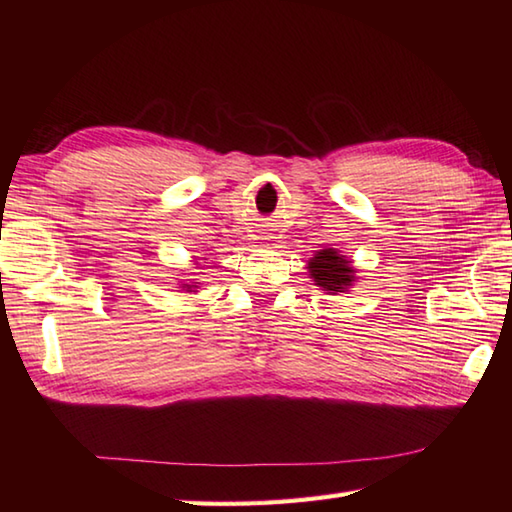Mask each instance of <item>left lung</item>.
<instances>
[{
    "label": "left lung",
    "instance_id": "obj_1",
    "mask_svg": "<svg viewBox=\"0 0 512 512\" xmlns=\"http://www.w3.org/2000/svg\"><path fill=\"white\" fill-rule=\"evenodd\" d=\"M308 273L325 295H339L347 292L356 281V268L352 266L341 250L336 248H323L314 253L308 262Z\"/></svg>",
    "mask_w": 512,
    "mask_h": 512
}]
</instances>
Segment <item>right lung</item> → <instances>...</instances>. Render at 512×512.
Returning <instances> with one entry per match:
<instances>
[{"mask_svg": "<svg viewBox=\"0 0 512 512\" xmlns=\"http://www.w3.org/2000/svg\"><path fill=\"white\" fill-rule=\"evenodd\" d=\"M195 266H200V264H195ZM180 288L187 290V292H198V281H195V279H182L180 281Z\"/></svg>", "mask_w": 512, "mask_h": 512, "instance_id": "obj_1", "label": "right lung"}]
</instances>
